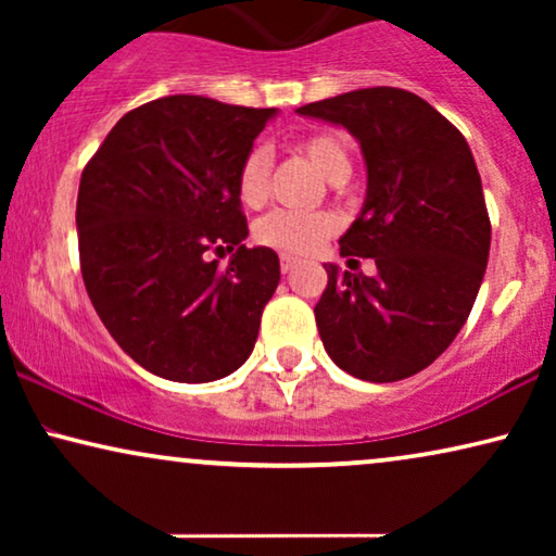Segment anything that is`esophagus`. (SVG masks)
<instances>
[{"label":"esophagus","mask_w":556,"mask_h":556,"mask_svg":"<svg viewBox=\"0 0 556 556\" xmlns=\"http://www.w3.org/2000/svg\"><path fill=\"white\" fill-rule=\"evenodd\" d=\"M299 263H301L299 257H293V255H280V270H283V273H291Z\"/></svg>","instance_id":"34e87169"}]
</instances>
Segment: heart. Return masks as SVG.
Wrapping results in <instances>:
<instances>
[{
	"mask_svg": "<svg viewBox=\"0 0 556 556\" xmlns=\"http://www.w3.org/2000/svg\"><path fill=\"white\" fill-rule=\"evenodd\" d=\"M299 149L331 185L352 174V154H349L346 141L339 134H314L303 139ZM268 151H250L238 172V197L245 207H261L265 202V197H268ZM333 230H337V219L329 212L273 210L257 219L255 240L265 248L278 250V253L303 255L321 245Z\"/></svg>",
	"mask_w": 556,
	"mask_h": 556,
	"instance_id": "heart-1",
	"label": "heart"
}]
</instances>
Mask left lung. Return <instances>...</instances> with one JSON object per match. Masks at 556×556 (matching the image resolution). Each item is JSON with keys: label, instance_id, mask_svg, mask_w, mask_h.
I'll use <instances>...</instances> for the list:
<instances>
[{"label": "left lung", "instance_id": "left-lung-1", "mask_svg": "<svg viewBox=\"0 0 556 556\" xmlns=\"http://www.w3.org/2000/svg\"><path fill=\"white\" fill-rule=\"evenodd\" d=\"M344 126L367 166V197L341 235V255L371 257L375 276L326 263L316 303L326 354L364 382L430 367L466 324L481 288L491 223L468 141L420 96L362 88L301 105Z\"/></svg>", "mask_w": 556, "mask_h": 556}]
</instances>
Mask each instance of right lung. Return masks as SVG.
<instances>
[{
    "label": "right lung",
    "instance_id": "add662e5",
    "mask_svg": "<svg viewBox=\"0 0 556 556\" xmlns=\"http://www.w3.org/2000/svg\"><path fill=\"white\" fill-rule=\"evenodd\" d=\"M278 109L166 96L111 128L80 177V270L96 314L151 375L202 384L253 354L280 261L245 248L238 172ZM207 249H235L225 274Z\"/></svg>",
    "mask_w": 556,
    "mask_h": 556
}]
</instances>
